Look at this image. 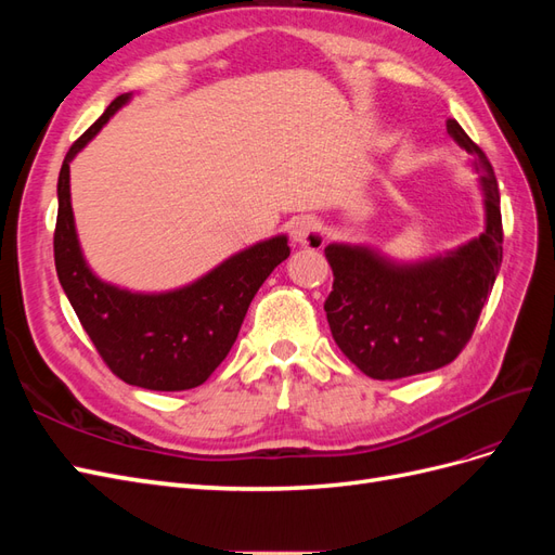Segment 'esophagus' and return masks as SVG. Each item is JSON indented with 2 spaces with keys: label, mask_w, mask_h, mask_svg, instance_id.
Wrapping results in <instances>:
<instances>
[{
  "label": "esophagus",
  "mask_w": 555,
  "mask_h": 555,
  "mask_svg": "<svg viewBox=\"0 0 555 555\" xmlns=\"http://www.w3.org/2000/svg\"><path fill=\"white\" fill-rule=\"evenodd\" d=\"M292 238H294L296 245L319 249L324 245V229H322V224L314 220V217L300 215L292 222Z\"/></svg>",
  "instance_id": "obj_1"
}]
</instances>
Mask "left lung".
I'll use <instances>...</instances> for the list:
<instances>
[{
    "instance_id": "left-lung-1",
    "label": "left lung",
    "mask_w": 555,
    "mask_h": 555,
    "mask_svg": "<svg viewBox=\"0 0 555 555\" xmlns=\"http://www.w3.org/2000/svg\"><path fill=\"white\" fill-rule=\"evenodd\" d=\"M449 137L475 157L486 229L440 257L396 261L367 245L331 243L333 292L324 310L333 340L361 373L400 379L438 371L473 338L502 263L500 192L491 162L456 120Z\"/></svg>"
}]
</instances>
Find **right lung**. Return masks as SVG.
Returning <instances> with one entry per match:
<instances>
[{"label":"right lung","mask_w":555,"mask_h":555,"mask_svg":"<svg viewBox=\"0 0 555 555\" xmlns=\"http://www.w3.org/2000/svg\"><path fill=\"white\" fill-rule=\"evenodd\" d=\"M131 99H113L104 115L66 153L57 178L55 268L62 289L113 375L150 391L204 384L238 338L251 298L289 257L287 236L255 243L180 289L143 294L92 273L78 243L69 164Z\"/></svg>","instance_id":"add662e5"}]
</instances>
